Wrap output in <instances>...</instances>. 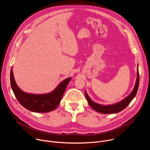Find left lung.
<instances>
[{
    "instance_id": "left-lung-1",
    "label": "left lung",
    "mask_w": 150,
    "mask_h": 150,
    "mask_svg": "<svg viewBox=\"0 0 150 150\" xmlns=\"http://www.w3.org/2000/svg\"><path fill=\"white\" fill-rule=\"evenodd\" d=\"M139 75L138 67L137 79V81L135 83V87H134L133 91H132V93L127 97H126L125 99H123L122 101H121L116 104H115L109 105H101V104H97V103L94 102L89 97V96L87 94L86 91H85V97H86L89 105L94 110L97 111V112H99L101 113H104V114H111V113H118V112L123 110L124 109H125L126 107L129 104V103L134 99V98L135 97L138 91V87H139Z\"/></svg>"
}]
</instances>
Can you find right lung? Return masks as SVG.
<instances>
[{
	"instance_id": "obj_1",
	"label": "right lung",
	"mask_w": 150,
	"mask_h": 150,
	"mask_svg": "<svg viewBox=\"0 0 150 150\" xmlns=\"http://www.w3.org/2000/svg\"><path fill=\"white\" fill-rule=\"evenodd\" d=\"M71 78L62 81L52 93L45 94H28L21 90L15 81L12 69L11 70L10 80L12 91L15 97L24 108L37 113H47L54 110L62 98Z\"/></svg>"
}]
</instances>
